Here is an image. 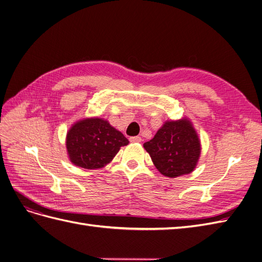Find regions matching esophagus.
<instances>
[{"label": "esophagus", "mask_w": 262, "mask_h": 262, "mask_svg": "<svg viewBox=\"0 0 262 262\" xmlns=\"http://www.w3.org/2000/svg\"><path fill=\"white\" fill-rule=\"evenodd\" d=\"M130 141L132 142V143H140V142L142 141V138L141 137H132V138H130Z\"/></svg>", "instance_id": "34e87169"}]
</instances>
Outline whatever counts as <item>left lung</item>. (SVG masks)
<instances>
[{
    "mask_svg": "<svg viewBox=\"0 0 262 262\" xmlns=\"http://www.w3.org/2000/svg\"><path fill=\"white\" fill-rule=\"evenodd\" d=\"M143 146L158 171L169 178L193 171L201 154L199 136L188 118L164 122Z\"/></svg>",
    "mask_w": 262,
    "mask_h": 262,
    "instance_id": "left-lung-1",
    "label": "left lung"
}]
</instances>
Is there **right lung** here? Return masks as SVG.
<instances>
[{
	"instance_id": "1",
	"label": "right lung",
	"mask_w": 262,
	"mask_h": 262,
	"mask_svg": "<svg viewBox=\"0 0 262 262\" xmlns=\"http://www.w3.org/2000/svg\"><path fill=\"white\" fill-rule=\"evenodd\" d=\"M128 144V139L106 119L95 117L73 123L66 139L69 160L85 169L105 167L114 160L120 147Z\"/></svg>"
}]
</instances>
